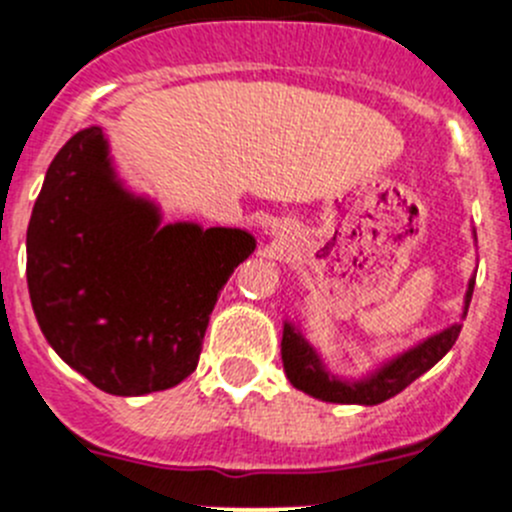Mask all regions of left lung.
Masks as SVG:
<instances>
[{"instance_id": "1", "label": "left lung", "mask_w": 512, "mask_h": 512, "mask_svg": "<svg viewBox=\"0 0 512 512\" xmlns=\"http://www.w3.org/2000/svg\"><path fill=\"white\" fill-rule=\"evenodd\" d=\"M475 237V234H472ZM477 240V237H475ZM472 290H475V275L467 283L465 303H462V321H465L467 308H470ZM462 331V323H452V326L442 328L439 333H432L424 341H419L417 346L407 348V351L396 353L389 361H384L381 366H376L374 371H369L361 379H343L336 376L333 371H328V366L323 364L321 353L315 351L313 343L303 336L298 323L285 321L283 323V343H280V353H283V366L285 374H288L290 384L295 389L305 391L313 399L321 401H333V404H361V407H374L381 401L391 399L399 391L407 389L412 381H417L419 376L427 374L444 353L455 346L457 336Z\"/></svg>"}]
</instances>
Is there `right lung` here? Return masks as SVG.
Masks as SVG:
<instances>
[{
	"mask_svg": "<svg viewBox=\"0 0 512 512\" xmlns=\"http://www.w3.org/2000/svg\"><path fill=\"white\" fill-rule=\"evenodd\" d=\"M255 245L247 229L161 224L159 204L116 174L103 128H83L32 209V310L57 356L105 394L171 389L197 369L214 303Z\"/></svg>",
	"mask_w": 512,
	"mask_h": 512,
	"instance_id": "right-lung-1",
	"label": "right lung"
}]
</instances>
